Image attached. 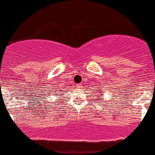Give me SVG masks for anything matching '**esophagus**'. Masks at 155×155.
Here are the masks:
<instances>
[{
    "mask_svg": "<svg viewBox=\"0 0 155 155\" xmlns=\"http://www.w3.org/2000/svg\"><path fill=\"white\" fill-rule=\"evenodd\" d=\"M77 87H78V88H81V87H82L81 84H78L77 85Z\"/></svg>",
    "mask_w": 155,
    "mask_h": 155,
    "instance_id": "esophagus-1",
    "label": "esophagus"
}]
</instances>
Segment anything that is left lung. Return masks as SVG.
<instances>
[{"mask_svg": "<svg viewBox=\"0 0 155 155\" xmlns=\"http://www.w3.org/2000/svg\"><path fill=\"white\" fill-rule=\"evenodd\" d=\"M100 92H101V91H100ZM102 93H103V92H102Z\"/></svg>", "mask_w": 155, "mask_h": 155, "instance_id": "left-lung-1", "label": "left lung"}]
</instances>
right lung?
I'll use <instances>...</instances> for the list:
<instances>
[{
	"instance_id": "right-lung-1",
	"label": "right lung",
	"mask_w": 155,
	"mask_h": 155,
	"mask_svg": "<svg viewBox=\"0 0 155 155\" xmlns=\"http://www.w3.org/2000/svg\"><path fill=\"white\" fill-rule=\"evenodd\" d=\"M56 93H57V92H56Z\"/></svg>"
}]
</instances>
